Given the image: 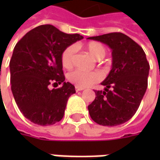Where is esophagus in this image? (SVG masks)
<instances>
[{
	"mask_svg": "<svg viewBox=\"0 0 160 160\" xmlns=\"http://www.w3.org/2000/svg\"><path fill=\"white\" fill-rule=\"evenodd\" d=\"M75 89H76V92H80V91H83V88L78 87V86H75Z\"/></svg>",
	"mask_w": 160,
	"mask_h": 160,
	"instance_id": "34e87169",
	"label": "esophagus"
}]
</instances>
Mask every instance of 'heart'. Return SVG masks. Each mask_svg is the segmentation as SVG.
<instances>
[{"instance_id":"b5f03b06","label":"heart","mask_w":160,"mask_h":160,"mask_svg":"<svg viewBox=\"0 0 160 160\" xmlns=\"http://www.w3.org/2000/svg\"><path fill=\"white\" fill-rule=\"evenodd\" d=\"M85 49L88 52L97 59H102L105 57L107 50L105 46L99 42H90L86 45ZM75 46H68L61 53V64L65 68L69 69L74 65L75 58ZM68 79L71 83L76 86L84 88L97 83L101 79V74L97 71H83L81 69H76L68 75Z\"/></svg>"}]
</instances>
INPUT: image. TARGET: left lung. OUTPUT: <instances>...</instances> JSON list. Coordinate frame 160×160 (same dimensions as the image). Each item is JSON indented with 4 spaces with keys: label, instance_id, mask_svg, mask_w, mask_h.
Wrapping results in <instances>:
<instances>
[{
    "label": "left lung",
    "instance_id": "1",
    "mask_svg": "<svg viewBox=\"0 0 160 160\" xmlns=\"http://www.w3.org/2000/svg\"><path fill=\"white\" fill-rule=\"evenodd\" d=\"M112 50V68L102 83L104 91H94L96 97L88 106L95 123L115 126L126 123L137 111L147 86L150 64L137 42L122 33L89 37Z\"/></svg>",
    "mask_w": 160,
    "mask_h": 160
}]
</instances>
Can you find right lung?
<instances>
[{
    "mask_svg": "<svg viewBox=\"0 0 160 160\" xmlns=\"http://www.w3.org/2000/svg\"><path fill=\"white\" fill-rule=\"evenodd\" d=\"M52 25L30 30L16 44L9 62L11 91L24 117L39 126H51L62 119L68 98L75 86L65 82L61 53L68 46L83 39ZM59 88L50 89L52 85Z\"/></svg>",
    "mask_w": 160,
    "mask_h": 160,
    "instance_id": "obj_1",
    "label": "right lung"
}]
</instances>
